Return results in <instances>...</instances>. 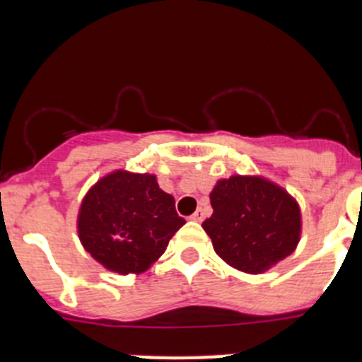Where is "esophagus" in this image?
Instances as JSON below:
<instances>
[{"mask_svg":"<svg viewBox=\"0 0 362 362\" xmlns=\"http://www.w3.org/2000/svg\"><path fill=\"white\" fill-rule=\"evenodd\" d=\"M192 221H196V223H201L204 219V209H197V212L194 216H190Z\"/></svg>","mask_w":362,"mask_h":362,"instance_id":"esophagus-1","label":"esophagus"}]
</instances>
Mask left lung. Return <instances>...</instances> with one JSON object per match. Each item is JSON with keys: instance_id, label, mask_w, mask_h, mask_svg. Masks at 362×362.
I'll return each mask as SVG.
<instances>
[{"instance_id": "1", "label": "left lung", "mask_w": 362, "mask_h": 362, "mask_svg": "<svg viewBox=\"0 0 362 362\" xmlns=\"http://www.w3.org/2000/svg\"><path fill=\"white\" fill-rule=\"evenodd\" d=\"M214 214L203 221L214 250L245 274H263L293 254L303 216L290 192L263 175L233 174L210 192Z\"/></svg>"}]
</instances>
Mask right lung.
<instances>
[{
	"mask_svg": "<svg viewBox=\"0 0 362 362\" xmlns=\"http://www.w3.org/2000/svg\"><path fill=\"white\" fill-rule=\"evenodd\" d=\"M187 221L175 199L159 188L153 174L108 172L83 197L78 235L83 248L105 270L139 276L148 270Z\"/></svg>",
	"mask_w": 362,
	"mask_h": 362,
	"instance_id": "obj_1",
	"label": "right lung"
}]
</instances>
